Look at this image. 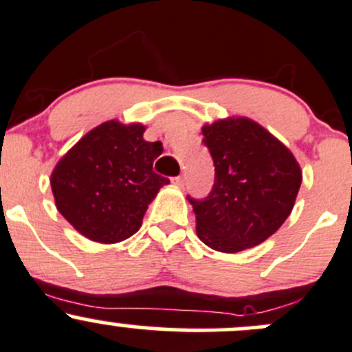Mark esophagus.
Wrapping results in <instances>:
<instances>
[{
    "label": "esophagus",
    "mask_w": 352,
    "mask_h": 352,
    "mask_svg": "<svg viewBox=\"0 0 352 352\" xmlns=\"http://www.w3.org/2000/svg\"><path fill=\"white\" fill-rule=\"evenodd\" d=\"M173 184H176V186H184V177L183 176H176L173 177Z\"/></svg>",
    "instance_id": "esophagus-1"
}]
</instances>
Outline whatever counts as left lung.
Here are the masks:
<instances>
[{
  "label": "left lung",
  "mask_w": 352,
  "mask_h": 352,
  "mask_svg": "<svg viewBox=\"0 0 352 352\" xmlns=\"http://www.w3.org/2000/svg\"><path fill=\"white\" fill-rule=\"evenodd\" d=\"M215 166L208 197H188L203 244L241 252L274 234L295 205L302 169L295 155L259 123L230 117L201 129Z\"/></svg>",
  "instance_id": "obj_1"
}]
</instances>
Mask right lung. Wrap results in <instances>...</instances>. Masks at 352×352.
<instances>
[{
	"label": "right lung",
	"mask_w": 352,
	"mask_h": 352,
	"mask_svg": "<svg viewBox=\"0 0 352 352\" xmlns=\"http://www.w3.org/2000/svg\"><path fill=\"white\" fill-rule=\"evenodd\" d=\"M144 132L140 123L104 122L54 168L57 210L89 241L115 244L135 234L149 203L169 183L152 169L162 144L144 140Z\"/></svg>",
	"instance_id": "add662e5"
}]
</instances>
